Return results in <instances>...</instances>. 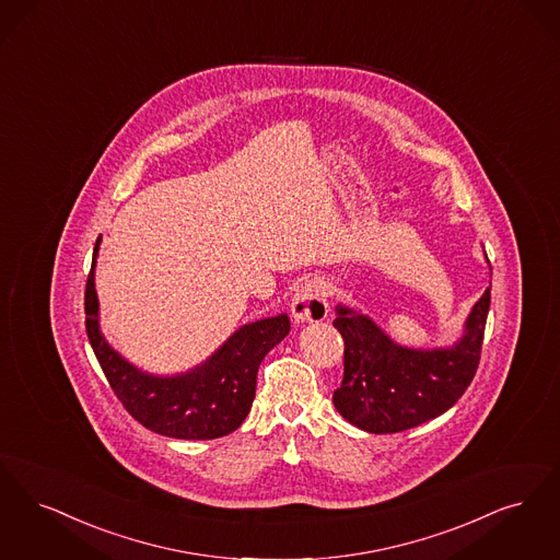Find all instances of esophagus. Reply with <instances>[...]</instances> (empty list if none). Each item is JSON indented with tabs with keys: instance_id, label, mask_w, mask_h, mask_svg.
<instances>
[{
	"instance_id": "obj_1",
	"label": "esophagus",
	"mask_w": 560,
	"mask_h": 560,
	"mask_svg": "<svg viewBox=\"0 0 560 560\" xmlns=\"http://www.w3.org/2000/svg\"><path fill=\"white\" fill-rule=\"evenodd\" d=\"M291 312L296 322H322L328 316L326 284L319 278L305 282L292 299Z\"/></svg>"
}]
</instances>
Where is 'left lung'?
Masks as SVG:
<instances>
[{"label": "left lung", "mask_w": 560, "mask_h": 560, "mask_svg": "<svg viewBox=\"0 0 560 560\" xmlns=\"http://www.w3.org/2000/svg\"><path fill=\"white\" fill-rule=\"evenodd\" d=\"M491 292L472 307L466 332L452 349H404L370 319L337 310L345 341V372L332 401L345 420L368 433L408 431L447 412L468 389L481 360Z\"/></svg>", "instance_id": "obj_1"}]
</instances>
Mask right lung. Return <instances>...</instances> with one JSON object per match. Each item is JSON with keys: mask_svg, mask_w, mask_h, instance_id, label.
Masks as SVG:
<instances>
[{"mask_svg": "<svg viewBox=\"0 0 560 560\" xmlns=\"http://www.w3.org/2000/svg\"><path fill=\"white\" fill-rule=\"evenodd\" d=\"M97 244L100 238L85 284V330L122 408L142 427L165 438L218 439L236 431L253 406L259 365L291 330L289 317L282 314L246 324L211 360L188 374L150 376L127 364L100 332L94 289Z\"/></svg>", "mask_w": 560, "mask_h": 560, "instance_id": "add662e5", "label": "right lung"}]
</instances>
